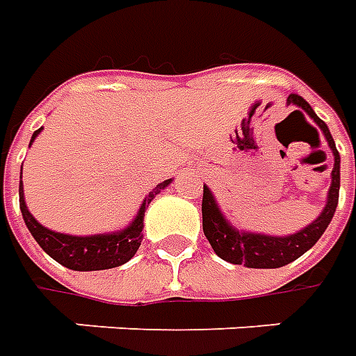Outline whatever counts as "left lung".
I'll return each instance as SVG.
<instances>
[{
  "label": "left lung",
  "instance_id": "left-lung-1",
  "mask_svg": "<svg viewBox=\"0 0 356 356\" xmlns=\"http://www.w3.org/2000/svg\"><path fill=\"white\" fill-rule=\"evenodd\" d=\"M290 104L307 112V116L318 125V129L322 131L332 154H334L332 183H330L328 196H326V206L322 208L321 216L316 217L314 221H311L307 227H303L301 231L293 232V234L276 236V234H265V232L242 231V229H236L231 223V219L225 217L213 193L209 191V186L204 185V198H202L204 234L209 240L213 252L221 259L232 263V265H244L248 268H278L296 261L298 257L309 252L318 242V238L328 229L330 221L336 213L337 200H339V163H341L336 143L332 139L328 125L314 114L311 104L303 97L290 95L288 97V106ZM301 110H293V112L301 114Z\"/></svg>",
  "mask_w": 356,
  "mask_h": 356
}]
</instances>
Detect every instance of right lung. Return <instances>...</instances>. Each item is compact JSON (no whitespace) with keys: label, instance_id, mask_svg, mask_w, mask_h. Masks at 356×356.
I'll return each instance as SVG.
<instances>
[{"label":"right lung","instance_id":"obj_1","mask_svg":"<svg viewBox=\"0 0 356 356\" xmlns=\"http://www.w3.org/2000/svg\"><path fill=\"white\" fill-rule=\"evenodd\" d=\"M42 129L43 127H40L38 131H34L30 145L42 133ZM171 181L173 179H165L163 183L156 185L147 194V198L143 200L137 216L131 219V223L124 229H120V231L89 234V236H76V234L51 231L47 227H43L40 221H35V217L28 211L22 181L19 183L20 211H22V219L26 223L28 231L40 244V248L55 261L60 263L63 267L72 268V270H104V268L124 265L137 254L140 242H143V229H145L143 221H145V211H147L148 204L154 200L156 194L162 193Z\"/></svg>","mask_w":356,"mask_h":356}]
</instances>
